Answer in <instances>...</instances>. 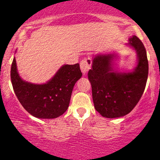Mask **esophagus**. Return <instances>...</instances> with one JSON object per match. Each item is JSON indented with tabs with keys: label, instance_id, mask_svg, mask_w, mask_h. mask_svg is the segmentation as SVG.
Returning <instances> with one entry per match:
<instances>
[{
	"label": "esophagus",
	"instance_id": "obj_1",
	"mask_svg": "<svg viewBox=\"0 0 160 160\" xmlns=\"http://www.w3.org/2000/svg\"><path fill=\"white\" fill-rule=\"evenodd\" d=\"M92 61L90 58H86V59H83V60L80 62V70L81 72H83V75L87 74V72H88V70L90 69L91 67Z\"/></svg>",
	"mask_w": 160,
	"mask_h": 160
}]
</instances>
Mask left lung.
Masks as SVG:
<instances>
[{
	"mask_svg": "<svg viewBox=\"0 0 160 160\" xmlns=\"http://www.w3.org/2000/svg\"><path fill=\"white\" fill-rule=\"evenodd\" d=\"M125 46L136 53V63L132 70L119 71V53L111 51L94 55L88 72L95 109L108 118L131 112L139 101L147 81L149 64L144 45L132 35Z\"/></svg>",
	"mask_w": 160,
	"mask_h": 160,
	"instance_id": "obj_1",
	"label": "left lung"
}]
</instances>
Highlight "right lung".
Instances as JSON below:
<instances>
[{
  "instance_id": "add662e5",
  "label": "right lung",
  "mask_w": 160,
  "mask_h": 160,
  "mask_svg": "<svg viewBox=\"0 0 160 160\" xmlns=\"http://www.w3.org/2000/svg\"><path fill=\"white\" fill-rule=\"evenodd\" d=\"M81 77L79 63L62 65L45 83L24 80L18 71L15 57L11 69L13 89L19 102L32 116L42 119L56 118L65 113L74 85Z\"/></svg>"
}]
</instances>
